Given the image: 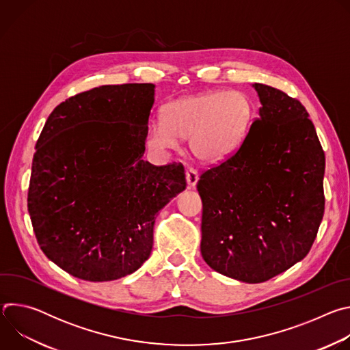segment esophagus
<instances>
[{
	"instance_id": "34e87169",
	"label": "esophagus",
	"mask_w": 350,
	"mask_h": 350,
	"mask_svg": "<svg viewBox=\"0 0 350 350\" xmlns=\"http://www.w3.org/2000/svg\"><path fill=\"white\" fill-rule=\"evenodd\" d=\"M185 178H187L188 187H189V188H193V187L196 185L198 180H199V174H198V172H196L195 169L189 167V169L185 170Z\"/></svg>"
}]
</instances>
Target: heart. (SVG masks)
I'll return each instance as SVG.
<instances>
[{"label": "heart", "instance_id": "heart-1", "mask_svg": "<svg viewBox=\"0 0 350 350\" xmlns=\"http://www.w3.org/2000/svg\"><path fill=\"white\" fill-rule=\"evenodd\" d=\"M252 118L249 98L239 91L187 95L163 108V120L148 126L145 144L157 154L174 151L188 138L191 152L208 163L227 158L241 142Z\"/></svg>", "mask_w": 350, "mask_h": 350}]
</instances>
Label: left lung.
Wrapping results in <instances>:
<instances>
[{"mask_svg": "<svg viewBox=\"0 0 350 350\" xmlns=\"http://www.w3.org/2000/svg\"><path fill=\"white\" fill-rule=\"evenodd\" d=\"M262 107L238 151L198 181L201 254L215 271L267 281L310 251L324 215L325 157L305 107L255 83Z\"/></svg>", "mask_w": 350, "mask_h": 350, "instance_id": "obj_1", "label": "left lung"}]
</instances>
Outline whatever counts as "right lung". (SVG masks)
<instances>
[{
	"instance_id": "obj_1",
	"label": "right lung",
	"mask_w": 350,
	"mask_h": 350,
	"mask_svg": "<svg viewBox=\"0 0 350 350\" xmlns=\"http://www.w3.org/2000/svg\"><path fill=\"white\" fill-rule=\"evenodd\" d=\"M155 84L101 85L59 104L36 144L27 209L45 256L80 280L129 275L149 258L183 165L142 159Z\"/></svg>"
}]
</instances>
